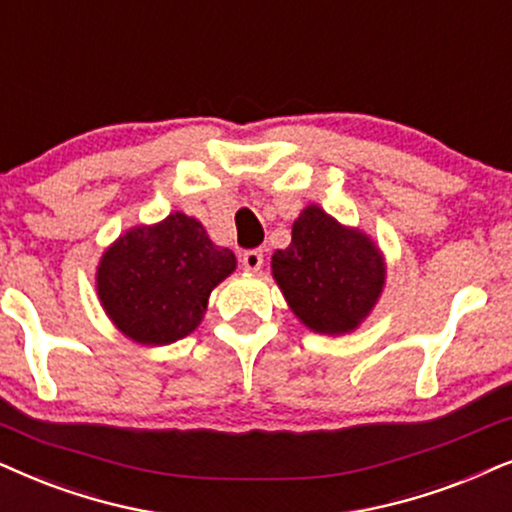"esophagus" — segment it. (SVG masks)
<instances>
[{
	"label": "esophagus",
	"mask_w": 512,
	"mask_h": 512,
	"mask_svg": "<svg viewBox=\"0 0 512 512\" xmlns=\"http://www.w3.org/2000/svg\"><path fill=\"white\" fill-rule=\"evenodd\" d=\"M242 265H244V270L258 272V270H261V265H263V251L261 249H247L242 254Z\"/></svg>",
	"instance_id": "obj_1"
}]
</instances>
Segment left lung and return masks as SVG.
I'll return each mask as SVG.
<instances>
[{
    "label": "left lung",
    "instance_id": "1",
    "mask_svg": "<svg viewBox=\"0 0 512 512\" xmlns=\"http://www.w3.org/2000/svg\"><path fill=\"white\" fill-rule=\"evenodd\" d=\"M272 275L305 327L345 334L374 308L386 268L369 237L308 207L296 218L289 247L272 256Z\"/></svg>",
    "mask_w": 512,
    "mask_h": 512
}]
</instances>
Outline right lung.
Listing matches in <instances>:
<instances>
[{
	"label": "right lung",
	"mask_w": 512,
	"mask_h": 512,
	"mask_svg": "<svg viewBox=\"0 0 512 512\" xmlns=\"http://www.w3.org/2000/svg\"><path fill=\"white\" fill-rule=\"evenodd\" d=\"M235 270V254L216 247L195 218L171 214L134 228L105 251L98 296L119 331L138 343L164 345L202 322L211 289Z\"/></svg>",
	"instance_id": "obj_1"
}]
</instances>
